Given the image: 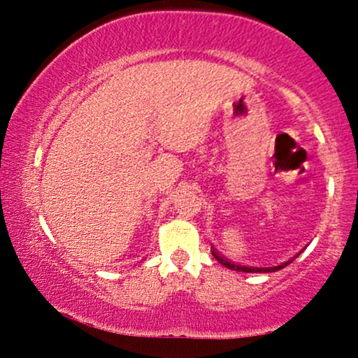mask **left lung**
<instances>
[{
  "instance_id": "obj_1",
  "label": "left lung",
  "mask_w": 358,
  "mask_h": 358,
  "mask_svg": "<svg viewBox=\"0 0 358 358\" xmlns=\"http://www.w3.org/2000/svg\"><path fill=\"white\" fill-rule=\"evenodd\" d=\"M210 250H212V256L215 257L217 261H219L222 266H225V268H227V269L239 271V273H276V271L286 268L287 264H291V262H293L294 259H296V257L299 256V254H301V250H299L296 256H293V257L289 259V261L281 262V264H278V266H261V268H257V266H241V264H234V262L227 261V259H225V257H222L220 254L217 252L215 249H210Z\"/></svg>"
}]
</instances>
